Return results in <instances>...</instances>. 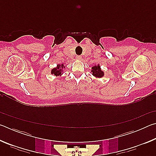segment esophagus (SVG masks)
<instances>
[{"label":"esophagus","mask_w":156,"mask_h":156,"mask_svg":"<svg viewBox=\"0 0 156 156\" xmlns=\"http://www.w3.org/2000/svg\"><path fill=\"white\" fill-rule=\"evenodd\" d=\"M76 58H77L78 60H80L82 58V56H76Z\"/></svg>","instance_id":"1"}]
</instances>
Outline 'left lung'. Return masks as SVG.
<instances>
[{
  "mask_svg": "<svg viewBox=\"0 0 156 156\" xmlns=\"http://www.w3.org/2000/svg\"><path fill=\"white\" fill-rule=\"evenodd\" d=\"M91 69H92L91 70L92 74H93L94 76H96L97 78H101L103 76L104 73L102 71H101V69H100V67L99 65L94 66V67H93Z\"/></svg>",
  "mask_w": 156,
  "mask_h": 156,
  "instance_id": "8db88e82",
  "label": "left lung"
}]
</instances>
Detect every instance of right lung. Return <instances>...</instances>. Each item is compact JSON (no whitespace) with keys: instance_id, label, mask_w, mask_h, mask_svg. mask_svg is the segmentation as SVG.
<instances>
[{"instance_id":"add662e5","label":"right lung","mask_w":156,"mask_h":156,"mask_svg":"<svg viewBox=\"0 0 156 156\" xmlns=\"http://www.w3.org/2000/svg\"><path fill=\"white\" fill-rule=\"evenodd\" d=\"M63 67V65H61V67H60V65H58L57 67L56 68H54L53 69L51 70V74H54L55 76H59V75H61V73L62 72V68Z\"/></svg>"}]
</instances>
